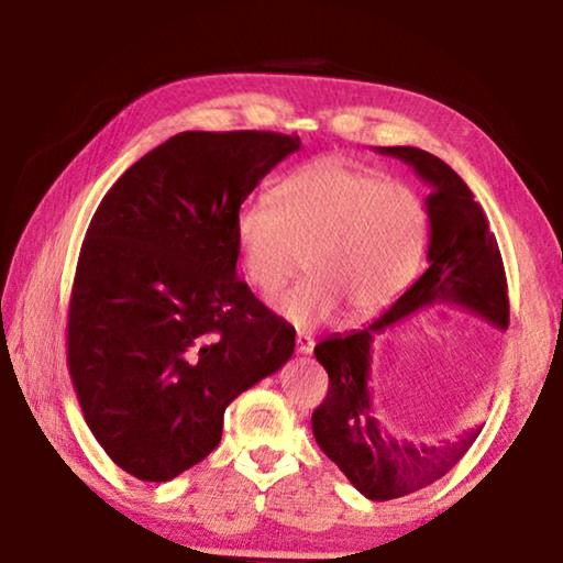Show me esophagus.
Wrapping results in <instances>:
<instances>
[{
	"label": "esophagus",
	"mask_w": 563,
	"mask_h": 563,
	"mask_svg": "<svg viewBox=\"0 0 563 563\" xmlns=\"http://www.w3.org/2000/svg\"><path fill=\"white\" fill-rule=\"evenodd\" d=\"M312 347H316V340H312L308 332H298V335H295V350H298L300 355H310Z\"/></svg>",
	"instance_id": "obj_1"
}]
</instances>
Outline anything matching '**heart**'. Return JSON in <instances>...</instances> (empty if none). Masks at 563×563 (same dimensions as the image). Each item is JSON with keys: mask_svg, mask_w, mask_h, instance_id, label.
<instances>
[{"mask_svg": "<svg viewBox=\"0 0 563 563\" xmlns=\"http://www.w3.org/2000/svg\"><path fill=\"white\" fill-rule=\"evenodd\" d=\"M427 213L402 180L340 158L295 170L273 190V208L247 203L233 221L235 253L245 280L273 295L305 263L310 278L275 300L295 328H316L342 305L373 316L407 288L422 258Z\"/></svg>", "mask_w": 563, "mask_h": 563, "instance_id": "obj_1", "label": "heart"}]
</instances>
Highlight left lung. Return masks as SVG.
<instances>
[{
  "label": "left lung",
  "mask_w": 563,
  "mask_h": 563,
  "mask_svg": "<svg viewBox=\"0 0 563 563\" xmlns=\"http://www.w3.org/2000/svg\"><path fill=\"white\" fill-rule=\"evenodd\" d=\"M375 151L405 161L430 186V196L424 198L430 218L427 271L369 325L345 335L335 332L316 345L330 387L312 412V434L352 487L367 499L387 501L442 479L470 450L482 427L437 444H415L389 432L369 389L375 338L430 305H456L507 330L509 298L497 238L470 186L442 158L422 148L377 146Z\"/></svg>",
  "instance_id": "8db88e82"
}]
</instances>
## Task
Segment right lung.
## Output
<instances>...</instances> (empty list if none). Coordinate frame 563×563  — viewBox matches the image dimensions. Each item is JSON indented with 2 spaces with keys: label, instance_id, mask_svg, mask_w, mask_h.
Listing matches in <instances>:
<instances>
[{
  "label": "right lung",
  "instance_id": "obj_1",
  "mask_svg": "<svg viewBox=\"0 0 563 563\" xmlns=\"http://www.w3.org/2000/svg\"><path fill=\"white\" fill-rule=\"evenodd\" d=\"M298 148L273 131L176 133L91 218L66 357L89 430L141 482L206 460L225 407L292 357L295 328L238 280L233 221Z\"/></svg>",
  "mask_w": 563,
  "mask_h": 563
}]
</instances>
